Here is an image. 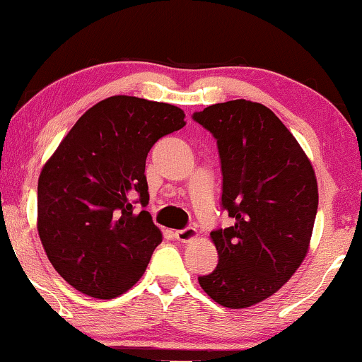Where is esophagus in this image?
Masks as SVG:
<instances>
[{
    "label": "esophagus",
    "mask_w": 362,
    "mask_h": 362,
    "mask_svg": "<svg viewBox=\"0 0 362 362\" xmlns=\"http://www.w3.org/2000/svg\"><path fill=\"white\" fill-rule=\"evenodd\" d=\"M175 237L180 242H189L192 239H196L197 237V230L194 227H186V229H181V230H176L175 232Z\"/></svg>",
    "instance_id": "obj_1"
}]
</instances>
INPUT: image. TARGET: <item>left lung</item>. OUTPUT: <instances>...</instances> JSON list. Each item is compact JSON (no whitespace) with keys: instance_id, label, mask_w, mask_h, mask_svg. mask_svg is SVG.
<instances>
[{"instance_id":"obj_1","label":"left lung","mask_w":362,"mask_h":362,"mask_svg":"<svg viewBox=\"0 0 362 362\" xmlns=\"http://www.w3.org/2000/svg\"><path fill=\"white\" fill-rule=\"evenodd\" d=\"M217 141L222 209L234 224L211 232L219 262L201 288L227 308L269 298L308 252L318 185L298 141L270 108L244 98L192 113Z\"/></svg>"}]
</instances>
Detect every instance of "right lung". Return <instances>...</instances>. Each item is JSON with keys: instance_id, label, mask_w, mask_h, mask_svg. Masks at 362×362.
<instances>
[{"instance_id": "1", "label": "right lung", "mask_w": 362, "mask_h": 362, "mask_svg": "<svg viewBox=\"0 0 362 362\" xmlns=\"http://www.w3.org/2000/svg\"><path fill=\"white\" fill-rule=\"evenodd\" d=\"M186 125L170 103L115 95L78 118L44 165L37 230L57 274L93 298L110 300L145 274L161 232L150 201L146 156L160 138ZM144 209L134 212V204Z\"/></svg>"}]
</instances>
